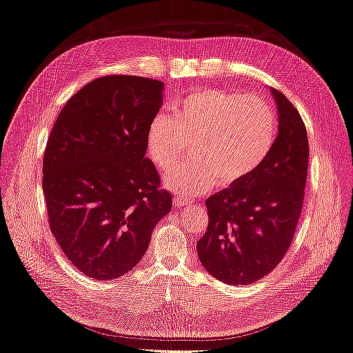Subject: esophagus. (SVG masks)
<instances>
[{
  "label": "esophagus",
  "instance_id": "esophagus-1",
  "mask_svg": "<svg viewBox=\"0 0 353 353\" xmlns=\"http://www.w3.org/2000/svg\"><path fill=\"white\" fill-rule=\"evenodd\" d=\"M190 201L181 199V197H174V206L175 208H184V206H188Z\"/></svg>",
  "mask_w": 353,
  "mask_h": 353
}]
</instances>
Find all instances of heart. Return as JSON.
Returning a JSON list of instances; mask_svg holds the SVG:
<instances>
[{
  "instance_id": "1",
  "label": "heart",
  "mask_w": 353,
  "mask_h": 353,
  "mask_svg": "<svg viewBox=\"0 0 353 353\" xmlns=\"http://www.w3.org/2000/svg\"><path fill=\"white\" fill-rule=\"evenodd\" d=\"M276 119L263 100L221 90H196L181 99L174 117L157 113L145 134L147 153L163 172L183 157L187 143L193 160L165 184L187 197L201 196L218 184L231 187L258 169L271 153Z\"/></svg>"
}]
</instances>
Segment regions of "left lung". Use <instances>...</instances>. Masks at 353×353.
<instances>
[{
    "instance_id": "obj_1",
    "label": "left lung",
    "mask_w": 353,
    "mask_h": 353,
    "mask_svg": "<svg viewBox=\"0 0 353 353\" xmlns=\"http://www.w3.org/2000/svg\"><path fill=\"white\" fill-rule=\"evenodd\" d=\"M270 91L279 112L272 150L250 176L206 200L209 225L197 243L203 268L230 285L258 281L281 262L302 212L306 128L285 95Z\"/></svg>"
}]
</instances>
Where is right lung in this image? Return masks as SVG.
Listing matches in <instances>:
<instances>
[{"label":"right lung","instance_id":"1","mask_svg":"<svg viewBox=\"0 0 353 353\" xmlns=\"http://www.w3.org/2000/svg\"><path fill=\"white\" fill-rule=\"evenodd\" d=\"M165 83L130 74L91 81L61 109L47 141L42 190L52 236L74 268L116 280L140 262L172 196L145 157Z\"/></svg>","mask_w":353,"mask_h":353}]
</instances>
